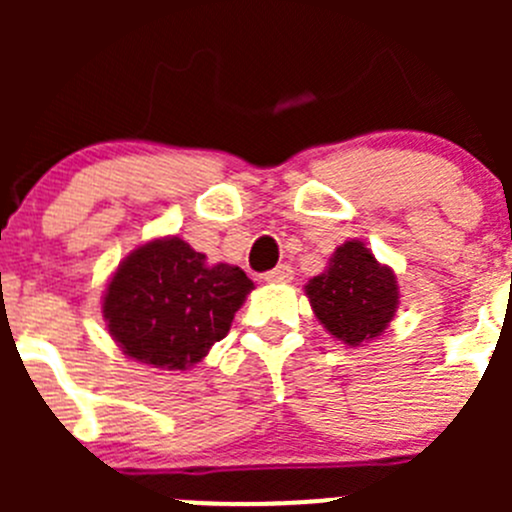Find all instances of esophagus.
<instances>
[{
    "label": "esophagus",
    "mask_w": 512,
    "mask_h": 512,
    "mask_svg": "<svg viewBox=\"0 0 512 512\" xmlns=\"http://www.w3.org/2000/svg\"><path fill=\"white\" fill-rule=\"evenodd\" d=\"M294 270L289 265H277L275 270L265 272V282H289L292 280Z\"/></svg>",
    "instance_id": "esophagus-1"
}]
</instances>
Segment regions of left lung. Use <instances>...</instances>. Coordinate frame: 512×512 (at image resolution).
<instances>
[{
	"label": "left lung",
	"mask_w": 512,
	"mask_h": 512,
	"mask_svg": "<svg viewBox=\"0 0 512 512\" xmlns=\"http://www.w3.org/2000/svg\"><path fill=\"white\" fill-rule=\"evenodd\" d=\"M304 289L324 329L349 347L379 337L399 309L396 275L359 240L339 245L327 270Z\"/></svg>",
	"instance_id": "left-lung-1"
}]
</instances>
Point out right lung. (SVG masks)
<instances>
[{"label":"right lung","instance_id":"right-lung-1","mask_svg":"<svg viewBox=\"0 0 512 512\" xmlns=\"http://www.w3.org/2000/svg\"><path fill=\"white\" fill-rule=\"evenodd\" d=\"M252 287L240 267L208 265L180 237H160L118 265L103 294V319L131 359L183 371L230 332Z\"/></svg>","mask_w":512,"mask_h":512}]
</instances>
